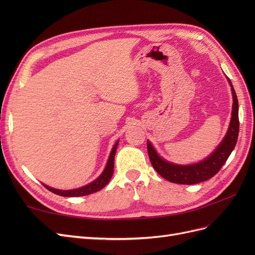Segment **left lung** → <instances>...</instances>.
<instances>
[{
    "instance_id": "left-lung-1",
    "label": "left lung",
    "mask_w": 255,
    "mask_h": 255,
    "mask_svg": "<svg viewBox=\"0 0 255 255\" xmlns=\"http://www.w3.org/2000/svg\"><path fill=\"white\" fill-rule=\"evenodd\" d=\"M232 89L233 95V112L232 119L230 122V127L225 139L217 146L212 155L208 156L206 159L200 161L198 164L188 165V166H180L168 163L165 159L160 158L150 142H148V154L151 160L153 168L155 169L156 172L163 176L169 182L175 184H197L204 182L211 179L225 165L227 159L229 158L231 152L235 148L238 133H239V119H238V101L236 92L233 88V85L229 80Z\"/></svg>"
}]
</instances>
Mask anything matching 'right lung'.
<instances>
[{"mask_svg": "<svg viewBox=\"0 0 255 255\" xmlns=\"http://www.w3.org/2000/svg\"><path fill=\"white\" fill-rule=\"evenodd\" d=\"M117 145H118V141L115 143L114 148L112 150V153L110 155L109 161H107L106 168L104 169L103 173L100 175L96 181H94L92 183L86 185V186L78 188V189H72V190H59V189H54L51 188L47 185H44V187L49 189L50 191H52L53 194H56L59 196L63 197H82V196H87L90 194H94L96 191L101 190L105 185L110 182V180L112 179L113 173H114V159H115V154H116V150H117Z\"/></svg>", "mask_w": 255, "mask_h": 255, "instance_id": "add662e5", "label": "right lung"}]
</instances>
